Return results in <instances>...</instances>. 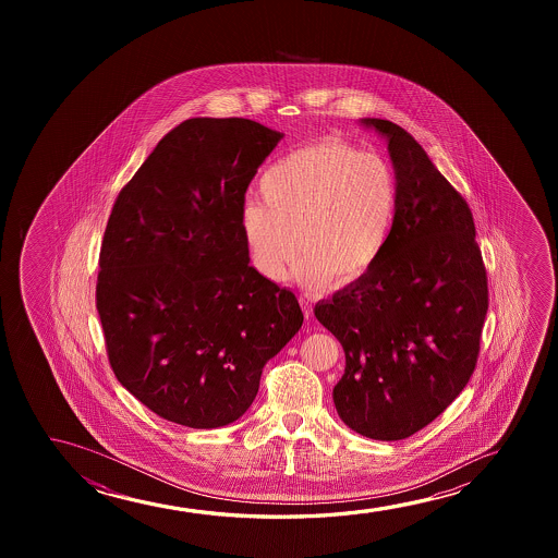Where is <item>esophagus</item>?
<instances>
[{
    "mask_svg": "<svg viewBox=\"0 0 558 558\" xmlns=\"http://www.w3.org/2000/svg\"><path fill=\"white\" fill-rule=\"evenodd\" d=\"M299 303L303 306V313H305L306 320H308V318H313V305L308 303V299L299 298Z\"/></svg>",
    "mask_w": 558,
    "mask_h": 558,
    "instance_id": "34e87169",
    "label": "esophagus"
}]
</instances>
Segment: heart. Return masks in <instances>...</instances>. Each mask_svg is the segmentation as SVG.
Wrapping results in <instances>:
<instances>
[{
  "mask_svg": "<svg viewBox=\"0 0 558 558\" xmlns=\"http://www.w3.org/2000/svg\"><path fill=\"white\" fill-rule=\"evenodd\" d=\"M259 194L263 204L240 209L253 268L280 282L301 247L293 276L308 290L360 282L381 257L397 214L389 160L339 138L280 158L260 177Z\"/></svg>",
  "mask_w": 558,
  "mask_h": 558,
  "instance_id": "b5f03b06",
  "label": "heart"
}]
</instances>
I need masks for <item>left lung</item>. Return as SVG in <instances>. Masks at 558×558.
I'll list each match as a JSON object with an SVG mask.
<instances>
[{
    "instance_id": "8db88e82",
    "label": "left lung",
    "mask_w": 558,
    "mask_h": 558,
    "mask_svg": "<svg viewBox=\"0 0 558 558\" xmlns=\"http://www.w3.org/2000/svg\"><path fill=\"white\" fill-rule=\"evenodd\" d=\"M389 141L397 214L360 282L314 306L344 351L337 413L359 435L402 440L465 389L481 352L488 276L465 198L397 123L366 118Z\"/></svg>"
}]
</instances>
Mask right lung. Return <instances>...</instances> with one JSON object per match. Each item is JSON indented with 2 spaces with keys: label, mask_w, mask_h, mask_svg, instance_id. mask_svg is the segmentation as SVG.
I'll return each mask as SVG.
<instances>
[{
  "label": "right lung",
  "mask_w": 558,
  "mask_h": 558,
  "mask_svg": "<svg viewBox=\"0 0 558 558\" xmlns=\"http://www.w3.org/2000/svg\"><path fill=\"white\" fill-rule=\"evenodd\" d=\"M280 138L245 118H191L116 198L97 276L108 362L171 423L242 417L303 324L293 291L250 267L240 230L245 191Z\"/></svg>",
  "instance_id": "1"
}]
</instances>
